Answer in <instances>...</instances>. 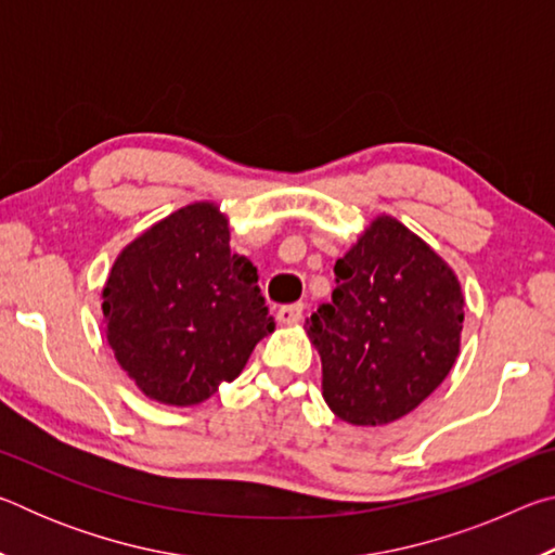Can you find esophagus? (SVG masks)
<instances>
[{"mask_svg": "<svg viewBox=\"0 0 555 555\" xmlns=\"http://www.w3.org/2000/svg\"><path fill=\"white\" fill-rule=\"evenodd\" d=\"M300 315H304V304H288V306H281L279 308V323L284 325H296L300 321Z\"/></svg>", "mask_w": 555, "mask_h": 555, "instance_id": "esophagus-1", "label": "esophagus"}]
</instances>
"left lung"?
Instances as JSON below:
<instances>
[{"label": "left lung", "mask_w": 555, "mask_h": 555, "mask_svg": "<svg viewBox=\"0 0 555 555\" xmlns=\"http://www.w3.org/2000/svg\"><path fill=\"white\" fill-rule=\"evenodd\" d=\"M331 304L306 318L323 399L352 426L406 416L460 354L465 298L455 271L391 215H377L335 261Z\"/></svg>", "instance_id": "left-lung-1"}]
</instances>
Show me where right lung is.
Here are the masks:
<instances>
[{"mask_svg":"<svg viewBox=\"0 0 555 555\" xmlns=\"http://www.w3.org/2000/svg\"><path fill=\"white\" fill-rule=\"evenodd\" d=\"M257 267L230 251V220L198 201L119 251L102 288V323L119 367L166 406H195L237 379L274 318Z\"/></svg>","mask_w":555,"mask_h":555,"instance_id":"obj_1","label":"right lung"}]
</instances>
